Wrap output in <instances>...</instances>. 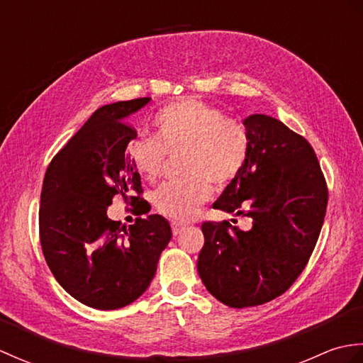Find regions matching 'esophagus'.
<instances>
[{
  "mask_svg": "<svg viewBox=\"0 0 363 363\" xmlns=\"http://www.w3.org/2000/svg\"><path fill=\"white\" fill-rule=\"evenodd\" d=\"M184 229H186V226H184V225H179V223H176V221L172 223V230H173V235L174 237L179 235Z\"/></svg>",
  "mask_w": 363,
  "mask_h": 363,
  "instance_id": "esophagus-1",
  "label": "esophagus"
}]
</instances>
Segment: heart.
<instances>
[{"mask_svg": "<svg viewBox=\"0 0 363 363\" xmlns=\"http://www.w3.org/2000/svg\"><path fill=\"white\" fill-rule=\"evenodd\" d=\"M157 138L135 137L128 145V160L138 176L154 182L167 152L182 154L186 179L162 186L154 195L156 209L174 221H189L209 201L212 186L233 182L246 164L250 135L218 107L194 98L165 106L154 118Z\"/></svg>", "mask_w": 363, "mask_h": 363, "instance_id": "1", "label": "heart"}]
</instances>
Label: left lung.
Instances as JSON below:
<instances>
[{
  "label": "left lung",
  "instance_id": "left-lung-1",
  "mask_svg": "<svg viewBox=\"0 0 363 363\" xmlns=\"http://www.w3.org/2000/svg\"><path fill=\"white\" fill-rule=\"evenodd\" d=\"M250 154L213 209L243 215L251 228L204 221L198 273L229 307L265 304L303 273L317 245L328 186L311 143L282 121L262 113L243 120Z\"/></svg>",
  "mask_w": 363,
  "mask_h": 363
}]
</instances>
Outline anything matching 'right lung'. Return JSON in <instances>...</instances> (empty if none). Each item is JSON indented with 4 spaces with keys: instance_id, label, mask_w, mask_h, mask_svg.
I'll list each match as a JSON object with an SVG mask.
<instances>
[{
    "instance_id": "right-lung-1",
    "label": "right lung",
    "mask_w": 363,
    "mask_h": 363,
    "mask_svg": "<svg viewBox=\"0 0 363 363\" xmlns=\"http://www.w3.org/2000/svg\"><path fill=\"white\" fill-rule=\"evenodd\" d=\"M137 98L99 107L46 168L38 211L40 245L56 281L79 303L99 311L143 295L172 228L160 215L129 228L107 217L113 196L142 215L148 203L126 146L137 137L128 117L150 103Z\"/></svg>"
}]
</instances>
